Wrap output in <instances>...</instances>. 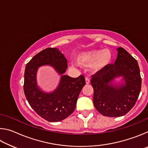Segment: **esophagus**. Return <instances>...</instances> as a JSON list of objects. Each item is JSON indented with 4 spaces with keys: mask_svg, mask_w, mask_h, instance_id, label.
<instances>
[{
    "mask_svg": "<svg viewBox=\"0 0 148 148\" xmlns=\"http://www.w3.org/2000/svg\"><path fill=\"white\" fill-rule=\"evenodd\" d=\"M86 84H90V79L89 78V77H86Z\"/></svg>",
    "mask_w": 148,
    "mask_h": 148,
    "instance_id": "obj_1",
    "label": "esophagus"
}]
</instances>
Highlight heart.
<instances>
[{
	"mask_svg": "<svg viewBox=\"0 0 148 148\" xmlns=\"http://www.w3.org/2000/svg\"><path fill=\"white\" fill-rule=\"evenodd\" d=\"M113 58L112 52L109 49H92L82 52L77 56V62L83 66H92L95 72L106 69L111 63Z\"/></svg>",
	"mask_w": 148,
	"mask_h": 148,
	"instance_id": "heart-1",
	"label": "heart"
}]
</instances>
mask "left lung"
I'll return each instance as SVG.
<instances>
[{"mask_svg": "<svg viewBox=\"0 0 148 148\" xmlns=\"http://www.w3.org/2000/svg\"><path fill=\"white\" fill-rule=\"evenodd\" d=\"M117 50L115 63L92 75L91 79L95 108L108 117H120L128 113L136 104L141 90L142 79L137 61L123 47ZM120 76L125 84L114 85L112 82Z\"/></svg>", "mask_w": 148, "mask_h": 148, "instance_id": "8db88e82", "label": "left lung"}]
</instances>
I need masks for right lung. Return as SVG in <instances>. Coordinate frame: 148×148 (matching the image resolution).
<instances>
[{
  "label": "right lung",
  "mask_w": 148,
  "mask_h": 148,
  "mask_svg": "<svg viewBox=\"0 0 148 148\" xmlns=\"http://www.w3.org/2000/svg\"><path fill=\"white\" fill-rule=\"evenodd\" d=\"M49 64L59 74L67 69V60L58 49L42 50L27 64L24 74L23 89L27 101L36 114L49 122H58L73 113L79 94L86 85L85 77L80 75L71 77L62 75L59 86L53 92L47 93L37 86L36 72L42 65Z\"/></svg>",
  "instance_id": "right-lung-1"
}]
</instances>
